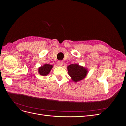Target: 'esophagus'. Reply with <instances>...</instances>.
I'll list each match as a JSON object with an SVG mask.
<instances>
[{"instance_id":"obj_1","label":"esophagus","mask_w":126,"mask_h":126,"mask_svg":"<svg viewBox=\"0 0 126 126\" xmlns=\"http://www.w3.org/2000/svg\"><path fill=\"white\" fill-rule=\"evenodd\" d=\"M57 64H58V66H62L63 65V62H62V61L59 60V61H58V62H57Z\"/></svg>"}]
</instances>
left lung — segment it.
<instances>
[{
  "label": "left lung",
  "mask_w": 126,
  "mask_h": 126,
  "mask_svg": "<svg viewBox=\"0 0 126 126\" xmlns=\"http://www.w3.org/2000/svg\"><path fill=\"white\" fill-rule=\"evenodd\" d=\"M67 69L72 81L75 82L84 79L88 72L87 68L77 63L70 64L67 67Z\"/></svg>",
  "instance_id": "left-lung-1"
}]
</instances>
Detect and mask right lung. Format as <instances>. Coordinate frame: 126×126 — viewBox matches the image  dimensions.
<instances>
[{
    "label": "right lung",
    "instance_id": "add662e5",
    "mask_svg": "<svg viewBox=\"0 0 126 126\" xmlns=\"http://www.w3.org/2000/svg\"><path fill=\"white\" fill-rule=\"evenodd\" d=\"M52 67V65L49 64H45L44 66H42L38 68V72L40 75L46 76L49 74Z\"/></svg>",
    "mask_w": 126,
    "mask_h": 126
}]
</instances>
